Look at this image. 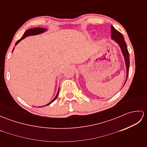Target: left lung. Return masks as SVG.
<instances>
[{"label": "left lung", "instance_id": "8db88e82", "mask_svg": "<svg viewBox=\"0 0 147 147\" xmlns=\"http://www.w3.org/2000/svg\"><path fill=\"white\" fill-rule=\"evenodd\" d=\"M111 39L114 40V42L115 43H117L118 45L119 46L122 54L123 55L124 62H125L126 68V78L125 82H124V85L126 82L127 76H128V74H129V52H128V51H127V47L126 43L125 41H124L123 35H122L120 32H119L117 30H115L113 26H111Z\"/></svg>", "mask_w": 147, "mask_h": 147}]
</instances>
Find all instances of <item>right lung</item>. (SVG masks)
I'll return each mask as SVG.
<instances>
[{
  "mask_svg": "<svg viewBox=\"0 0 147 147\" xmlns=\"http://www.w3.org/2000/svg\"><path fill=\"white\" fill-rule=\"evenodd\" d=\"M47 30V28H40V27H38V28H30V29H28V30H26L25 33H24V35H23V36L21 37V38L18 40V41L16 42V43L15 44V46L18 45V43H20L22 40H23L24 38H25L26 37H28L29 36H34V35H40V34H42L43 33H44L45 32H46V31ZM14 47L13 49V50H12V52L14 51ZM59 88L58 90L57 91V95H56V96H55V98L49 102V104H47L45 105H43V106H41V107H44V106H46V105H48L49 104H51V103H52L54 101H55L56 98H57L58 96V95H59Z\"/></svg>",
  "mask_w": 147,
  "mask_h": 147,
  "instance_id": "1",
  "label": "right lung"
}]
</instances>
